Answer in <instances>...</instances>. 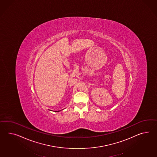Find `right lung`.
<instances>
[{"label": "right lung", "instance_id": "add662e5", "mask_svg": "<svg viewBox=\"0 0 157 157\" xmlns=\"http://www.w3.org/2000/svg\"><path fill=\"white\" fill-rule=\"evenodd\" d=\"M56 112H57V111H56Z\"/></svg>", "mask_w": 157, "mask_h": 157}]
</instances>
